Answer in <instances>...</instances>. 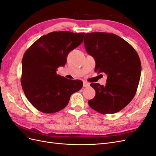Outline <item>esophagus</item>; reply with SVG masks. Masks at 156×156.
Returning <instances> with one entry per match:
<instances>
[{
	"label": "esophagus",
	"instance_id": "1",
	"mask_svg": "<svg viewBox=\"0 0 156 156\" xmlns=\"http://www.w3.org/2000/svg\"><path fill=\"white\" fill-rule=\"evenodd\" d=\"M89 86H90V84H89L88 83L85 82V81L83 82V87H89Z\"/></svg>",
	"mask_w": 156,
	"mask_h": 156
}]
</instances>
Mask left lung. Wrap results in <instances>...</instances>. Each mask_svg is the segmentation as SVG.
<instances>
[{
	"label": "left lung",
	"instance_id": "obj_1",
	"mask_svg": "<svg viewBox=\"0 0 156 156\" xmlns=\"http://www.w3.org/2000/svg\"><path fill=\"white\" fill-rule=\"evenodd\" d=\"M84 42L87 53L95 58V72L107 75L105 86L90 84L96 96L88 105L103 115L119 112L133 100L138 88L141 64L137 53L112 33H87Z\"/></svg>",
	"mask_w": 156,
	"mask_h": 156
}]
</instances>
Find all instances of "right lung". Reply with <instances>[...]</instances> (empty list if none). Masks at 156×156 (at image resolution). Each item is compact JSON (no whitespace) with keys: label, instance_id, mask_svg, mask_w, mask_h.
<instances>
[{"label":"right lung","instance_id":"right-lung-1","mask_svg":"<svg viewBox=\"0 0 156 156\" xmlns=\"http://www.w3.org/2000/svg\"><path fill=\"white\" fill-rule=\"evenodd\" d=\"M85 33L55 31L37 40L23 55L21 83L27 100L39 111L49 114L67 106L70 96L83 87L81 80L56 74L71 51L83 41Z\"/></svg>","mask_w":156,"mask_h":156}]
</instances>
